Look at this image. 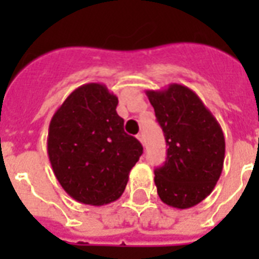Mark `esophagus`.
<instances>
[{"label":"esophagus","mask_w":259,"mask_h":259,"mask_svg":"<svg viewBox=\"0 0 259 259\" xmlns=\"http://www.w3.org/2000/svg\"><path fill=\"white\" fill-rule=\"evenodd\" d=\"M137 138H138V141L141 142L142 145H145V137H144V134H142V133L137 134Z\"/></svg>","instance_id":"34e87169"}]
</instances>
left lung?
Wrapping results in <instances>:
<instances>
[{
  "label": "left lung",
  "instance_id": "8db88e82",
  "mask_svg": "<svg viewBox=\"0 0 259 259\" xmlns=\"http://www.w3.org/2000/svg\"><path fill=\"white\" fill-rule=\"evenodd\" d=\"M146 95L168 146L165 164L154 170L158 196L173 208H191L212 192L221 177L223 130L200 98L183 84L148 90Z\"/></svg>",
  "mask_w": 259,
  "mask_h": 259
}]
</instances>
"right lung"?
<instances>
[{
    "mask_svg": "<svg viewBox=\"0 0 259 259\" xmlns=\"http://www.w3.org/2000/svg\"><path fill=\"white\" fill-rule=\"evenodd\" d=\"M118 98L101 83H87L67 97L48 129L47 149L55 176L79 203L109 204L121 197L142 154L125 133Z\"/></svg>",
    "mask_w": 259,
    "mask_h": 259,
    "instance_id": "add662e5",
    "label": "right lung"
}]
</instances>
